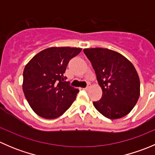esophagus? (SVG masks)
<instances>
[{"mask_svg":"<svg viewBox=\"0 0 155 155\" xmlns=\"http://www.w3.org/2000/svg\"><path fill=\"white\" fill-rule=\"evenodd\" d=\"M89 87H90V86H89V85H87V87H85V88H84V89H85V90H88Z\"/></svg>","mask_w":155,"mask_h":155,"instance_id":"obj_1","label":"esophagus"}]
</instances>
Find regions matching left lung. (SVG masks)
Returning <instances> with one entry per match:
<instances>
[{
  "mask_svg": "<svg viewBox=\"0 0 155 155\" xmlns=\"http://www.w3.org/2000/svg\"><path fill=\"white\" fill-rule=\"evenodd\" d=\"M103 91L100 101L93 102L97 110L110 119L127 115L140 97V82L133 64L113 50L85 48Z\"/></svg>",
  "mask_w": 155,
  "mask_h": 155,
  "instance_id": "obj_1",
  "label": "left lung"
}]
</instances>
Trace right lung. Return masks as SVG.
Listing matches in <instances>:
<instances>
[{
  "mask_svg": "<svg viewBox=\"0 0 155 155\" xmlns=\"http://www.w3.org/2000/svg\"><path fill=\"white\" fill-rule=\"evenodd\" d=\"M81 51V48H48L26 64L23 92L39 116L46 119L58 118L75 101L79 90L70 86L64 73L70 59Z\"/></svg>",
  "mask_w": 155,
  "mask_h": 155,
  "instance_id": "right-lung-1",
  "label": "right lung"
}]
</instances>
